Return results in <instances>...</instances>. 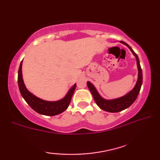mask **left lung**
Listing matches in <instances>:
<instances>
[{
    "instance_id": "1",
    "label": "left lung",
    "mask_w": 160,
    "mask_h": 160,
    "mask_svg": "<svg viewBox=\"0 0 160 160\" xmlns=\"http://www.w3.org/2000/svg\"><path fill=\"white\" fill-rule=\"evenodd\" d=\"M120 42L126 45L127 47L131 50V51L134 55V56L136 57V63H137L138 73L137 82H136L133 89L123 97H120V98H117L115 99L108 100V99H105L99 95V93L97 91V89H95V87H94V85L92 84V83L87 82V87L90 90V92H91V93L92 94V96H93L94 99V101H95V102L97 103V105H98L99 108H101L102 110L110 112H120V111L123 110L125 109L130 107L132 104L135 102L136 98H137L142 84V68H141L139 59H138V55L136 54L135 52L132 50V48L128 45V44H126L125 42L122 41H120Z\"/></svg>"
}]
</instances>
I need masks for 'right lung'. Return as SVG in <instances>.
<instances>
[{
    "label": "right lung",
    "mask_w": 160,
    "mask_h": 160,
    "mask_svg": "<svg viewBox=\"0 0 160 160\" xmlns=\"http://www.w3.org/2000/svg\"><path fill=\"white\" fill-rule=\"evenodd\" d=\"M22 61L21 62L18 71V84L19 88L20 93L23 98L27 102V103L37 112L41 115L53 116L63 112L68 108L69 104L71 102V97L73 96V92L75 91L76 84H75L69 89L68 93L61 100L55 102L45 101L43 99L38 98L31 92H29L25 87L24 81L22 78Z\"/></svg>",
    "instance_id": "obj_1"
}]
</instances>
